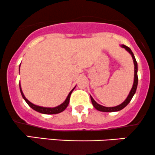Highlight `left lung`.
Returning <instances> with one entry per match:
<instances>
[{
    "instance_id": "1",
    "label": "left lung",
    "mask_w": 155,
    "mask_h": 155,
    "mask_svg": "<svg viewBox=\"0 0 155 155\" xmlns=\"http://www.w3.org/2000/svg\"><path fill=\"white\" fill-rule=\"evenodd\" d=\"M120 46H121V47L124 48V49H126V51H128L129 53H130L131 57H132L133 61H134V84H133V86H132V88H131L130 92H129V95H128L127 98H126V99L125 100V101L122 103V104L118 105V106H114V107H106V106H101V105L98 104L97 103H96V101H94V100L93 99V97L90 95L91 101V103H92L93 106H94V107L95 108V109H97V110H98V111H104V112H112V111H117L121 110V109H124V107H126V106L129 104V102H130V101H131V98L133 97L134 94H135L136 90H137V83H138L137 63V61H136V59H135V58H134V54H133V52H132V51H131L130 48L128 47V46H125V45H121Z\"/></svg>"
}]
</instances>
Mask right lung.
Returning <instances> with one entry per match:
<instances>
[{
    "label": "right lung",
    "instance_id": "right-lung-1",
    "mask_svg": "<svg viewBox=\"0 0 155 155\" xmlns=\"http://www.w3.org/2000/svg\"><path fill=\"white\" fill-rule=\"evenodd\" d=\"M20 66H21V65H20ZM19 86H20V90H21V95H22L23 98H24V99L25 100V101L27 103V104L29 105V106H30L31 109H33L34 110L38 111V112L42 113V114H58V113L62 112L63 111H64L65 109H66V107L68 106V105H69V99H70V96H71V92H72L73 90L74 89V88H75V87H74V89H71V91H70V92H69V94H68L67 97H66V99L65 100V101L64 103H63V104H61V105H59V106H56V107H54V108H47V107H42V106H36V105L31 104L30 101H28V100L26 98V97L24 96V93H23V91H22V89H21V84H19Z\"/></svg>",
    "mask_w": 155,
    "mask_h": 155
}]
</instances>
